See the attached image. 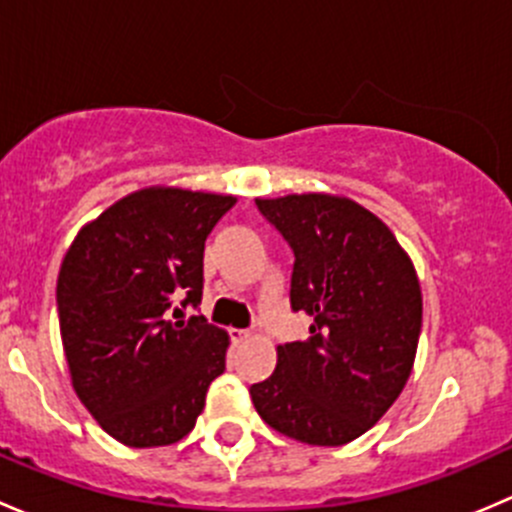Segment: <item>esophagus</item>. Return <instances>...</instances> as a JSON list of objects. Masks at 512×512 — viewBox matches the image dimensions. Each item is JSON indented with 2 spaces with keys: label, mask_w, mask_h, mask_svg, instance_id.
<instances>
[{
  "label": "esophagus",
  "mask_w": 512,
  "mask_h": 512,
  "mask_svg": "<svg viewBox=\"0 0 512 512\" xmlns=\"http://www.w3.org/2000/svg\"><path fill=\"white\" fill-rule=\"evenodd\" d=\"M250 334V329H230L232 342H245V339H250Z\"/></svg>",
  "instance_id": "esophagus-1"
}]
</instances>
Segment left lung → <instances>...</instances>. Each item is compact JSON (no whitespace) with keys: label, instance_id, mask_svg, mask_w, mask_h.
<instances>
[{"label":"left lung","instance_id":"1","mask_svg":"<svg viewBox=\"0 0 512 512\" xmlns=\"http://www.w3.org/2000/svg\"><path fill=\"white\" fill-rule=\"evenodd\" d=\"M294 252L289 304L309 339L277 347L270 379L250 386L267 426L309 446H344L391 409L414 369L421 287L394 232L349 198H257Z\"/></svg>","mask_w":512,"mask_h":512}]
</instances>
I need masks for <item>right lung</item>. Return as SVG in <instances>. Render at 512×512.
Here are the masks:
<instances>
[{"label": "right lung", "instance_id": "obj_1", "mask_svg": "<svg viewBox=\"0 0 512 512\" xmlns=\"http://www.w3.org/2000/svg\"><path fill=\"white\" fill-rule=\"evenodd\" d=\"M237 200L183 188H143L103 210L71 242L56 282L71 384L98 426L131 448L188 436L213 379L225 371L227 334L198 307L205 240ZM173 314V317H175Z\"/></svg>", "mask_w": 512, "mask_h": 512}]
</instances>
